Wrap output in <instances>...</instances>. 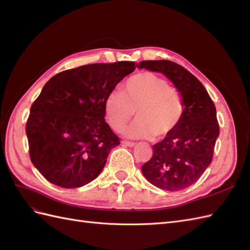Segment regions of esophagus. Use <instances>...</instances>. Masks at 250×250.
Listing matches in <instances>:
<instances>
[{
  "label": "esophagus",
  "mask_w": 250,
  "mask_h": 250,
  "mask_svg": "<svg viewBox=\"0 0 250 250\" xmlns=\"http://www.w3.org/2000/svg\"><path fill=\"white\" fill-rule=\"evenodd\" d=\"M122 144H123V145H125V146H128V147L135 146V143L134 142H129V141H123Z\"/></svg>",
  "instance_id": "34e87169"
}]
</instances>
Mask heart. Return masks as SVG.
Listing matches in <instances>:
<instances>
[{"label": "heart", "mask_w": 250, "mask_h": 250, "mask_svg": "<svg viewBox=\"0 0 250 250\" xmlns=\"http://www.w3.org/2000/svg\"><path fill=\"white\" fill-rule=\"evenodd\" d=\"M186 109L180 90L163 77L143 72L128 78L123 92H111L104 100V116L108 126L121 131L131 118L137 120L126 128L131 139H164L175 131Z\"/></svg>", "instance_id": "heart-1"}]
</instances>
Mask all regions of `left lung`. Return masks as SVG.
Segmentation results:
<instances>
[{
    "label": "left lung",
    "instance_id": "8db88e82",
    "mask_svg": "<svg viewBox=\"0 0 250 250\" xmlns=\"http://www.w3.org/2000/svg\"><path fill=\"white\" fill-rule=\"evenodd\" d=\"M139 67L166 75L184 96L186 109L178 127L153 145L142 172L150 184L175 192L192 186L213 161L219 124L216 107L202 83L170 60H145Z\"/></svg>",
    "mask_w": 250,
    "mask_h": 250
}]
</instances>
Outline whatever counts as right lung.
I'll use <instances>...</instances> for the list:
<instances>
[{"label": "right lung", "instance_id": "1", "mask_svg": "<svg viewBox=\"0 0 250 250\" xmlns=\"http://www.w3.org/2000/svg\"><path fill=\"white\" fill-rule=\"evenodd\" d=\"M135 70L133 62L92 63L60 72L42 89L26 124L29 155L50 183L73 188L103 170L120 139L104 119V100Z\"/></svg>", "mask_w": 250, "mask_h": 250}]
</instances>
